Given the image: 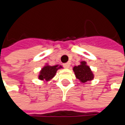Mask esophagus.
<instances>
[{
  "label": "esophagus",
  "instance_id": "obj_1",
  "mask_svg": "<svg viewBox=\"0 0 125 125\" xmlns=\"http://www.w3.org/2000/svg\"><path fill=\"white\" fill-rule=\"evenodd\" d=\"M63 67L66 68V69H68V68H70V62H67V63H65V64H63Z\"/></svg>",
  "mask_w": 125,
  "mask_h": 125
}]
</instances>
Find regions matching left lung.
I'll list each match as a JSON object with an SVG mask.
<instances>
[{
    "instance_id": "8db88e82",
    "label": "left lung",
    "mask_w": 125,
    "mask_h": 125,
    "mask_svg": "<svg viewBox=\"0 0 125 125\" xmlns=\"http://www.w3.org/2000/svg\"><path fill=\"white\" fill-rule=\"evenodd\" d=\"M76 78L82 83H85L94 79V74L85 61H81L79 65L73 67Z\"/></svg>"
}]
</instances>
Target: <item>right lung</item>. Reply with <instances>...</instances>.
<instances>
[{"label": "right lung", "mask_w": 125, "mask_h": 125, "mask_svg": "<svg viewBox=\"0 0 125 125\" xmlns=\"http://www.w3.org/2000/svg\"><path fill=\"white\" fill-rule=\"evenodd\" d=\"M61 68H62L61 65H56L54 66H51L48 64H46L45 66H44L40 70L38 79L44 82H47L52 79L55 76L58 70Z\"/></svg>", "instance_id": "add662e5"}]
</instances>
